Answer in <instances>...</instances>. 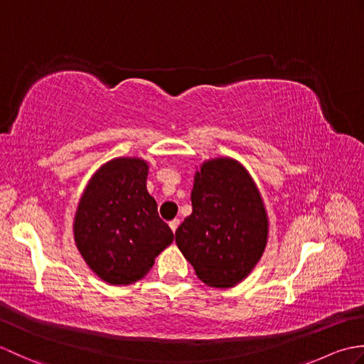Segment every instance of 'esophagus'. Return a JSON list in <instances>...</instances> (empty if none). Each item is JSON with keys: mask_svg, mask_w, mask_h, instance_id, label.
I'll return each instance as SVG.
<instances>
[{"mask_svg": "<svg viewBox=\"0 0 364 364\" xmlns=\"http://www.w3.org/2000/svg\"><path fill=\"white\" fill-rule=\"evenodd\" d=\"M178 225H180V220H178V219H173V220H170V222H168V227H170V230L173 231V233L176 231Z\"/></svg>", "mask_w": 364, "mask_h": 364, "instance_id": "esophagus-1", "label": "esophagus"}]
</instances>
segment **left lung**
<instances>
[{"instance_id": "obj_1", "label": "left lung", "mask_w": 364, "mask_h": 364, "mask_svg": "<svg viewBox=\"0 0 364 364\" xmlns=\"http://www.w3.org/2000/svg\"><path fill=\"white\" fill-rule=\"evenodd\" d=\"M192 214L175 242L211 288H231L250 275L266 250L269 218L257 183L237 159L211 158L196 170Z\"/></svg>"}]
</instances>
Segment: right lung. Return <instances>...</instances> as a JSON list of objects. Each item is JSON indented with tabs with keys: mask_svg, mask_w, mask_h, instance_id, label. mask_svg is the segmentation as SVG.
I'll use <instances>...</instances> for the list:
<instances>
[{
	"mask_svg": "<svg viewBox=\"0 0 364 364\" xmlns=\"http://www.w3.org/2000/svg\"><path fill=\"white\" fill-rule=\"evenodd\" d=\"M149 168L142 158H112L90 176L76 206L75 244L92 272L109 284L139 282L173 242L146 191Z\"/></svg>",
	"mask_w": 364,
	"mask_h": 364,
	"instance_id": "add662e5",
	"label": "right lung"
}]
</instances>
